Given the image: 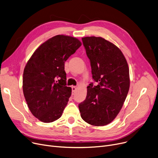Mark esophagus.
<instances>
[{"mask_svg":"<svg viewBox=\"0 0 158 158\" xmlns=\"http://www.w3.org/2000/svg\"><path fill=\"white\" fill-rule=\"evenodd\" d=\"M71 88H72V92H73V94L74 93V92L76 91V90H77V87H75V86H72L71 87Z\"/></svg>","mask_w":158,"mask_h":158,"instance_id":"1","label":"esophagus"}]
</instances>
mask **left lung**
<instances>
[{"label": "left lung", "mask_w": 158, "mask_h": 158, "mask_svg": "<svg viewBox=\"0 0 158 158\" xmlns=\"http://www.w3.org/2000/svg\"><path fill=\"white\" fill-rule=\"evenodd\" d=\"M97 85L87 86L85 100L79 104L80 115L87 123L104 126L118 114L130 87L129 69L126 59L114 44L102 37L81 39Z\"/></svg>", "instance_id": "8db88e82"}]
</instances>
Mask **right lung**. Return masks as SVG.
<instances>
[{
    "label": "right lung",
    "mask_w": 158,
    "mask_h": 158,
    "mask_svg": "<svg viewBox=\"0 0 158 158\" xmlns=\"http://www.w3.org/2000/svg\"><path fill=\"white\" fill-rule=\"evenodd\" d=\"M81 46L74 37L59 35L36 49L23 73V93L33 115L44 123L61 117L71 95L64 64Z\"/></svg>",
    "instance_id": "1"
}]
</instances>
